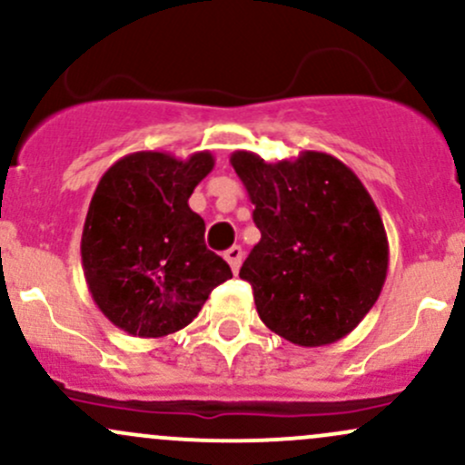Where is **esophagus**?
I'll return each instance as SVG.
<instances>
[{"instance_id": "obj_1", "label": "esophagus", "mask_w": 465, "mask_h": 465, "mask_svg": "<svg viewBox=\"0 0 465 465\" xmlns=\"http://www.w3.org/2000/svg\"><path fill=\"white\" fill-rule=\"evenodd\" d=\"M224 260L229 262L232 272L238 273V269H241V262H242V249L238 247V244H233V247H229L227 252H224Z\"/></svg>"}]
</instances>
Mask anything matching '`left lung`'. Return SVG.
Here are the masks:
<instances>
[{"label": "left lung", "mask_w": 465, "mask_h": 465, "mask_svg": "<svg viewBox=\"0 0 465 465\" xmlns=\"http://www.w3.org/2000/svg\"><path fill=\"white\" fill-rule=\"evenodd\" d=\"M256 205L260 242L241 267L260 320L298 346L333 344L373 309L389 272V238L353 170L324 152L267 163L233 152Z\"/></svg>", "instance_id": "1"}]
</instances>
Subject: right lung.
<instances>
[{"mask_svg": "<svg viewBox=\"0 0 465 465\" xmlns=\"http://www.w3.org/2000/svg\"><path fill=\"white\" fill-rule=\"evenodd\" d=\"M213 156L187 161L134 152L101 176L85 216L81 262L96 307L134 338L185 329L232 269L205 247V221L192 212L193 187Z\"/></svg>", "mask_w": 465, "mask_h": 465, "instance_id": "right-lung-1", "label": "right lung"}]
</instances>
